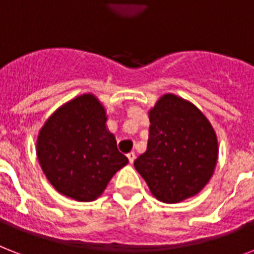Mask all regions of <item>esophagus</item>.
Segmentation results:
<instances>
[{"label": "esophagus", "mask_w": 254, "mask_h": 254, "mask_svg": "<svg viewBox=\"0 0 254 254\" xmlns=\"http://www.w3.org/2000/svg\"><path fill=\"white\" fill-rule=\"evenodd\" d=\"M127 158H129V162H130V164H133V161L135 160V153L134 152L127 153Z\"/></svg>", "instance_id": "esophagus-1"}]
</instances>
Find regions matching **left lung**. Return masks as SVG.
I'll list each match as a JSON object with an SVG mask.
<instances>
[{"label": "left lung", "instance_id": "8db88e82", "mask_svg": "<svg viewBox=\"0 0 254 254\" xmlns=\"http://www.w3.org/2000/svg\"><path fill=\"white\" fill-rule=\"evenodd\" d=\"M148 148L134 161L150 193L177 204L200 193L212 179L218 158L216 131L194 104L173 93L149 109Z\"/></svg>", "mask_w": 254, "mask_h": 254}]
</instances>
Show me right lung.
Segmentation results:
<instances>
[{"label":"right lung","instance_id":"right-lung-1","mask_svg":"<svg viewBox=\"0 0 254 254\" xmlns=\"http://www.w3.org/2000/svg\"><path fill=\"white\" fill-rule=\"evenodd\" d=\"M106 121L105 106L85 93L60 106L42 125L37 158L58 193L81 202L97 200L129 162Z\"/></svg>","mask_w":254,"mask_h":254}]
</instances>
